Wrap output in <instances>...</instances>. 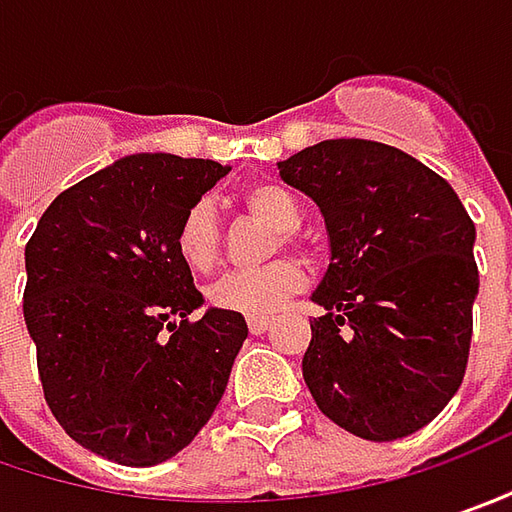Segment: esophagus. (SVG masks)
<instances>
[{
  "mask_svg": "<svg viewBox=\"0 0 512 512\" xmlns=\"http://www.w3.org/2000/svg\"><path fill=\"white\" fill-rule=\"evenodd\" d=\"M269 326H272L269 318H249V332H252V335H263Z\"/></svg>",
  "mask_w": 512,
  "mask_h": 512,
  "instance_id": "1",
  "label": "esophagus"
}]
</instances>
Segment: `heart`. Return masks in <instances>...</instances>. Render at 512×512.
Returning a JSON list of instances; mask_svg holds the SVG:
<instances>
[{"mask_svg":"<svg viewBox=\"0 0 512 512\" xmlns=\"http://www.w3.org/2000/svg\"><path fill=\"white\" fill-rule=\"evenodd\" d=\"M240 203L246 212L269 223L275 232L289 234L298 229L300 203L298 197L280 183H252L240 191ZM220 252L217 214L209 200L194 203L177 229V255L194 272H209ZM306 283V272L298 260L283 257L260 269H234L214 280L209 286V303L214 309L234 312L243 318H269L289 295H295Z\"/></svg>","mask_w":512,"mask_h":512,"instance_id":"obj_1","label":"heart"}]
</instances>
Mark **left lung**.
I'll use <instances>...</instances> for the list:
<instances>
[{"mask_svg": "<svg viewBox=\"0 0 512 512\" xmlns=\"http://www.w3.org/2000/svg\"><path fill=\"white\" fill-rule=\"evenodd\" d=\"M326 223L303 381L346 433L395 441L456 395L473 338L476 226L453 186L401 148L323 140L278 163Z\"/></svg>", "mask_w": 512, "mask_h": 512, "instance_id": "8db88e82", "label": "left lung"}]
</instances>
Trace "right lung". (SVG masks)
I'll return each instance as SVG.
<instances>
[{"label":"right lung","mask_w":512,"mask_h":512,"mask_svg":"<svg viewBox=\"0 0 512 512\" xmlns=\"http://www.w3.org/2000/svg\"><path fill=\"white\" fill-rule=\"evenodd\" d=\"M229 166L128 154L62 191L25 246V323L45 401L85 450L154 467L189 447L220 404L249 335L209 306L177 229Z\"/></svg>","instance_id":"1"}]
</instances>
